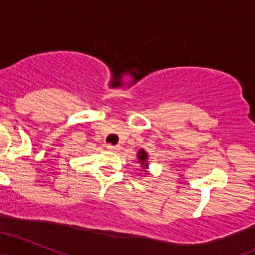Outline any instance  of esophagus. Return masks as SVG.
I'll use <instances>...</instances> for the list:
<instances>
[{
    "instance_id": "esophagus-1",
    "label": "esophagus",
    "mask_w": 255,
    "mask_h": 255,
    "mask_svg": "<svg viewBox=\"0 0 255 255\" xmlns=\"http://www.w3.org/2000/svg\"><path fill=\"white\" fill-rule=\"evenodd\" d=\"M106 147H108V150H110V151H115L119 149V146H118V145H111V144H109Z\"/></svg>"
}]
</instances>
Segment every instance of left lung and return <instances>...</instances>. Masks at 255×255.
Masks as SVG:
<instances>
[{
  "label": "left lung",
  "mask_w": 255,
  "mask_h": 255,
  "mask_svg": "<svg viewBox=\"0 0 255 255\" xmlns=\"http://www.w3.org/2000/svg\"><path fill=\"white\" fill-rule=\"evenodd\" d=\"M137 159L140 160V163H141V166H142V168H147V166H149V164H147V153L146 151L141 149V150L137 153Z\"/></svg>",
  "instance_id": "1"
}]
</instances>
